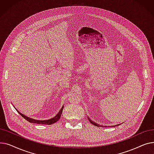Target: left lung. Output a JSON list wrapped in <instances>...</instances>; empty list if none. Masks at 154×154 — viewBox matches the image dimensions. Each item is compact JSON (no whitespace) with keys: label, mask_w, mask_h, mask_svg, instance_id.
<instances>
[{"label":"left lung","mask_w":154,"mask_h":154,"mask_svg":"<svg viewBox=\"0 0 154 154\" xmlns=\"http://www.w3.org/2000/svg\"><path fill=\"white\" fill-rule=\"evenodd\" d=\"M87 118H88V120H89V122L91 123V124H92L93 125H95V126H97V127H107V126H102V125H99V124H97V123H95V122H94V121H92L89 117H87ZM121 124H117V125H112V126H109V127H116V126H117V125H120ZM107 127H109V126H107Z\"/></svg>","instance_id":"obj_1"}]
</instances>
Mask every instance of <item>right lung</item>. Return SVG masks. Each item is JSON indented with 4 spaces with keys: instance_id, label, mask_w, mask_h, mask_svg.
I'll return each instance as SVG.
<instances>
[{
    "instance_id": "1",
    "label": "right lung",
    "mask_w": 154,
    "mask_h": 154,
    "mask_svg": "<svg viewBox=\"0 0 154 154\" xmlns=\"http://www.w3.org/2000/svg\"><path fill=\"white\" fill-rule=\"evenodd\" d=\"M16 109V110L17 111V112L19 113V114L22 117H23L24 119H25L26 120H27L28 122H30V123H34V124H45V125H51L52 124H54L56 122H57V121L60 119V116H61V114L62 113V110H63V106L62 107V108L60 109V110H59V112L57 114V115L50 119H48V120H36V119H32L30 117H27V116L24 115L23 114H22V113H20L19 110H17V109L15 108Z\"/></svg>"
}]
</instances>
